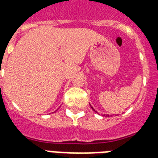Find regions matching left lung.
<instances>
[{
    "instance_id": "obj_1",
    "label": "left lung",
    "mask_w": 158,
    "mask_h": 158,
    "mask_svg": "<svg viewBox=\"0 0 158 158\" xmlns=\"http://www.w3.org/2000/svg\"><path fill=\"white\" fill-rule=\"evenodd\" d=\"M92 109H93V110H94V111H95V109H94V108H93V107H92ZM95 112H96V111H95ZM107 116L109 117V115H107Z\"/></svg>"
}]
</instances>
